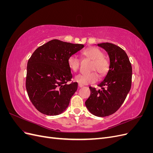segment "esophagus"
<instances>
[{"label": "esophagus", "mask_w": 153, "mask_h": 153, "mask_svg": "<svg viewBox=\"0 0 153 153\" xmlns=\"http://www.w3.org/2000/svg\"><path fill=\"white\" fill-rule=\"evenodd\" d=\"M78 87H84V85L80 84H78Z\"/></svg>", "instance_id": "obj_1"}]
</instances>
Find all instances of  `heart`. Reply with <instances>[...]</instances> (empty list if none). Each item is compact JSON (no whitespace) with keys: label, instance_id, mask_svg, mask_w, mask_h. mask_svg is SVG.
<instances>
[{"label":"heart","instance_id":"heart-1","mask_svg":"<svg viewBox=\"0 0 153 153\" xmlns=\"http://www.w3.org/2000/svg\"><path fill=\"white\" fill-rule=\"evenodd\" d=\"M82 55L89 59L92 62L91 66V71H96L100 76H104L108 72L110 64L107 59L105 58L104 54L101 50L96 47L88 48L82 52ZM68 63L69 68L73 71H77L80 68V61L76 55H72L68 58ZM75 80L78 84L87 85L93 84L98 80V75L95 71L89 73L79 74L75 76Z\"/></svg>","mask_w":153,"mask_h":153}]
</instances>
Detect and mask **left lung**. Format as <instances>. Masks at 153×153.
Masks as SVG:
<instances>
[{"instance_id": "1", "label": "left lung", "mask_w": 153, "mask_h": 153, "mask_svg": "<svg viewBox=\"0 0 153 153\" xmlns=\"http://www.w3.org/2000/svg\"><path fill=\"white\" fill-rule=\"evenodd\" d=\"M98 46L108 53L109 70L98 85L101 90L89 87L91 95L85 104L91 114L103 117L114 114L124 103L131 89L132 68L126 53L121 47L110 43Z\"/></svg>"}]
</instances>
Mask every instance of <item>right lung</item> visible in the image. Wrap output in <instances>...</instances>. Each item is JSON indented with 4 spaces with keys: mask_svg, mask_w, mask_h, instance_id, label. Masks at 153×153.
I'll use <instances>...</instances> for the list:
<instances>
[{
    "mask_svg": "<svg viewBox=\"0 0 153 153\" xmlns=\"http://www.w3.org/2000/svg\"><path fill=\"white\" fill-rule=\"evenodd\" d=\"M84 47L53 39L37 48L27 62L26 89L32 103L39 112L57 115L65 111L78 88L71 82L68 60Z\"/></svg>",
    "mask_w": 153,
    "mask_h": 153,
    "instance_id": "1",
    "label": "right lung"
}]
</instances>
